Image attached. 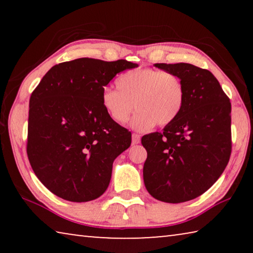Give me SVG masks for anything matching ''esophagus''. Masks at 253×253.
<instances>
[{
    "mask_svg": "<svg viewBox=\"0 0 253 253\" xmlns=\"http://www.w3.org/2000/svg\"><path fill=\"white\" fill-rule=\"evenodd\" d=\"M131 138H132L131 142H132V144H134V145L140 143V136L138 134H136V132H134V134L131 135Z\"/></svg>",
    "mask_w": 253,
    "mask_h": 253,
    "instance_id": "1",
    "label": "esophagus"
}]
</instances>
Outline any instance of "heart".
I'll list each match as a JSON object with an SVG mask.
<instances>
[{
	"instance_id": "heart-1",
	"label": "heart",
	"mask_w": 253,
	"mask_h": 253,
	"mask_svg": "<svg viewBox=\"0 0 253 253\" xmlns=\"http://www.w3.org/2000/svg\"><path fill=\"white\" fill-rule=\"evenodd\" d=\"M117 88H105L101 105L108 116L118 124H125L134 111L131 125L146 130L155 124L166 126L176 119L185 101L182 79L172 72L153 68L129 70L116 81Z\"/></svg>"
}]
</instances>
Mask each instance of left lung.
I'll return each mask as SVG.
<instances>
[{
    "instance_id": "1",
    "label": "left lung",
    "mask_w": 253,
    "mask_h": 253,
    "mask_svg": "<svg viewBox=\"0 0 253 253\" xmlns=\"http://www.w3.org/2000/svg\"><path fill=\"white\" fill-rule=\"evenodd\" d=\"M182 79L185 101L179 116L163 131L142 137L147 152L143 175L148 193L182 203L207 192L228 165L231 102L211 72L190 63H156Z\"/></svg>"
}]
</instances>
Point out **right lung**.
Here are the masks:
<instances>
[{
  "instance_id": "1",
  "label": "right lung",
  "mask_w": 253,
  "mask_h": 253,
  "mask_svg": "<svg viewBox=\"0 0 253 253\" xmlns=\"http://www.w3.org/2000/svg\"><path fill=\"white\" fill-rule=\"evenodd\" d=\"M136 67L123 59H76L53 66L33 90L28 158L59 198L88 202L105 193L115 158L130 146L131 134L108 116L101 93L117 74Z\"/></svg>"
}]
</instances>
